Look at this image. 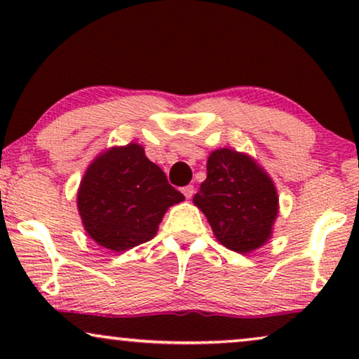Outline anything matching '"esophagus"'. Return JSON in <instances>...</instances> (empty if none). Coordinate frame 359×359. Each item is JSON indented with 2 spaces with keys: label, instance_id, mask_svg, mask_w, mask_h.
<instances>
[{
  "label": "esophagus",
  "instance_id": "obj_1",
  "mask_svg": "<svg viewBox=\"0 0 359 359\" xmlns=\"http://www.w3.org/2000/svg\"><path fill=\"white\" fill-rule=\"evenodd\" d=\"M183 194L186 196V199L193 198V194H194V186H193V184L184 186V188H183Z\"/></svg>",
  "mask_w": 359,
  "mask_h": 359
}]
</instances>
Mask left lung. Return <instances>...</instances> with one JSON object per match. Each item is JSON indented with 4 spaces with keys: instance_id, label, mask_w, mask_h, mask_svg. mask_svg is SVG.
I'll list each match as a JSON object with an SVG mask.
<instances>
[{
    "instance_id": "1",
    "label": "left lung",
    "mask_w": 359,
    "mask_h": 359,
    "mask_svg": "<svg viewBox=\"0 0 359 359\" xmlns=\"http://www.w3.org/2000/svg\"><path fill=\"white\" fill-rule=\"evenodd\" d=\"M224 247L248 253L266 242L278 215V194L268 175L247 155L229 149L210 154L208 178L194 196Z\"/></svg>"
}]
</instances>
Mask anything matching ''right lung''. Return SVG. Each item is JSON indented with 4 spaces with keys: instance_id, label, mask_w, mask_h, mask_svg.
<instances>
[{
    "instance_id": "right-lung-1",
    "label": "right lung",
    "mask_w": 359,
    "mask_h": 359,
    "mask_svg": "<svg viewBox=\"0 0 359 359\" xmlns=\"http://www.w3.org/2000/svg\"><path fill=\"white\" fill-rule=\"evenodd\" d=\"M183 199L144 149L129 144L90 165L78 191V210L95 242L124 252L154 238L166 209Z\"/></svg>"
}]
</instances>
